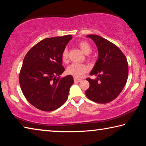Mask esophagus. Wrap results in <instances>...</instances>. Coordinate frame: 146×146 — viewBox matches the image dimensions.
Segmentation results:
<instances>
[{"label":"esophagus","mask_w":146,"mask_h":146,"mask_svg":"<svg viewBox=\"0 0 146 146\" xmlns=\"http://www.w3.org/2000/svg\"><path fill=\"white\" fill-rule=\"evenodd\" d=\"M74 81H75V82H80V81H81V79H79L77 78H74Z\"/></svg>","instance_id":"obj_1"}]
</instances>
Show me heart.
I'll return each mask as SVG.
<instances>
[{"instance_id":"b5f03b06","label":"heart","mask_w":146,"mask_h":146,"mask_svg":"<svg viewBox=\"0 0 146 146\" xmlns=\"http://www.w3.org/2000/svg\"><path fill=\"white\" fill-rule=\"evenodd\" d=\"M78 46L80 48L85 54H89L92 50L91 45L88 42L82 40L78 43ZM62 60L64 62L68 61V49L65 48L62 52ZM89 71V67L83 64H76L74 63L71 64L67 69V72L69 75L75 76V78H81Z\"/></svg>"}]
</instances>
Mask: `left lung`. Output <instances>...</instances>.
I'll use <instances>...</instances> for the list:
<instances>
[{"mask_svg": "<svg viewBox=\"0 0 146 146\" xmlns=\"http://www.w3.org/2000/svg\"><path fill=\"white\" fill-rule=\"evenodd\" d=\"M95 42L98 50V58L90 75L97 76L95 80L87 78L90 87L86 95L93 102L106 104L115 99L124 88L128 77L126 57L118 47L97 35H88Z\"/></svg>", "mask_w": 146, "mask_h": 146, "instance_id": "8db88e82", "label": "left lung"}]
</instances>
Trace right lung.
<instances>
[{"label": "right lung", "mask_w": 146, "mask_h": 146, "mask_svg": "<svg viewBox=\"0 0 146 146\" xmlns=\"http://www.w3.org/2000/svg\"><path fill=\"white\" fill-rule=\"evenodd\" d=\"M72 36L46 38L29 49L19 73V84L27 100L44 111H51L67 100L74 81L71 75L61 79L65 69L62 52Z\"/></svg>", "instance_id": "add662e5"}]
</instances>
